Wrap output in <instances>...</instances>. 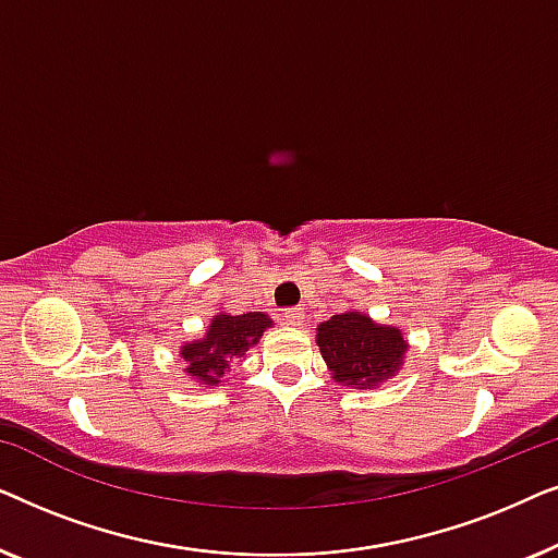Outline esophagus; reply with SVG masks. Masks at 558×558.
<instances>
[{
	"label": "esophagus",
	"mask_w": 558,
	"mask_h": 558,
	"mask_svg": "<svg viewBox=\"0 0 558 558\" xmlns=\"http://www.w3.org/2000/svg\"><path fill=\"white\" fill-rule=\"evenodd\" d=\"M304 319H307V315H304L302 307H289V310H284V323H287V325L300 327V325H304Z\"/></svg>",
	"instance_id": "obj_1"
}]
</instances>
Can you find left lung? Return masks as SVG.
I'll return each instance as SVG.
<instances>
[{"label": "left lung", "instance_id": "1", "mask_svg": "<svg viewBox=\"0 0 558 558\" xmlns=\"http://www.w3.org/2000/svg\"><path fill=\"white\" fill-rule=\"evenodd\" d=\"M317 348L335 384L378 388L401 371L409 340L393 325H380L357 310L340 312L317 325Z\"/></svg>", "mask_w": 558, "mask_h": 558}]
</instances>
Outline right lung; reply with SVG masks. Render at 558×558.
I'll use <instances>...</instances> for the list:
<instances>
[{"label": "right lung", "instance_id": "obj_1", "mask_svg": "<svg viewBox=\"0 0 558 558\" xmlns=\"http://www.w3.org/2000/svg\"><path fill=\"white\" fill-rule=\"evenodd\" d=\"M274 325V319L264 312H216L201 338L187 340L180 345V357L185 361V371L195 384L220 386L233 361L246 357L251 348L262 340V335Z\"/></svg>", "mask_w": 558, "mask_h": 558}]
</instances>
